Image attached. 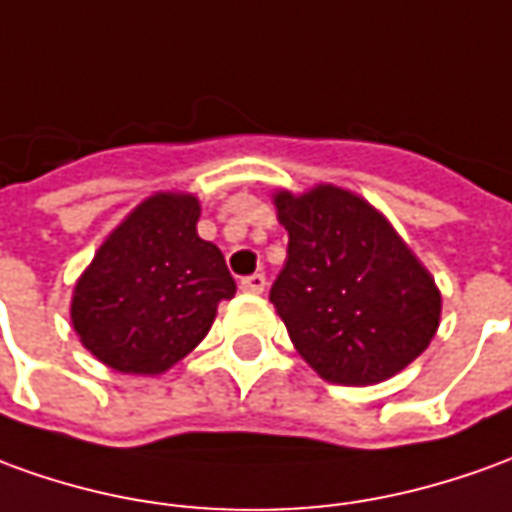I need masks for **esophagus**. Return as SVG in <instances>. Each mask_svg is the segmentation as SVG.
Wrapping results in <instances>:
<instances>
[{
    "label": "esophagus",
    "mask_w": 512,
    "mask_h": 512,
    "mask_svg": "<svg viewBox=\"0 0 512 512\" xmlns=\"http://www.w3.org/2000/svg\"><path fill=\"white\" fill-rule=\"evenodd\" d=\"M239 287H242V292H250V295H262L264 287H267V278H264L262 273H256V276L242 278Z\"/></svg>",
    "instance_id": "34e87169"
}]
</instances>
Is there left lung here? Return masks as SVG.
<instances>
[{
  "mask_svg": "<svg viewBox=\"0 0 512 512\" xmlns=\"http://www.w3.org/2000/svg\"><path fill=\"white\" fill-rule=\"evenodd\" d=\"M273 203L290 245L270 301L309 368L326 382L365 387L421 357L443 301L382 211L334 183L303 195L278 189Z\"/></svg>",
  "mask_w": 512,
  "mask_h": 512,
  "instance_id": "1",
  "label": "left lung"
}]
</instances>
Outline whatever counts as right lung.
Returning <instances> with one entry per match:
<instances>
[{
    "label": "right lung",
    "mask_w": 512,
    "mask_h": 512,
    "mask_svg": "<svg viewBox=\"0 0 512 512\" xmlns=\"http://www.w3.org/2000/svg\"><path fill=\"white\" fill-rule=\"evenodd\" d=\"M200 200L155 192L105 236L72 292V326L102 365L158 376L209 334L236 284L217 245L197 236Z\"/></svg>",
    "instance_id": "obj_1"
}]
</instances>
